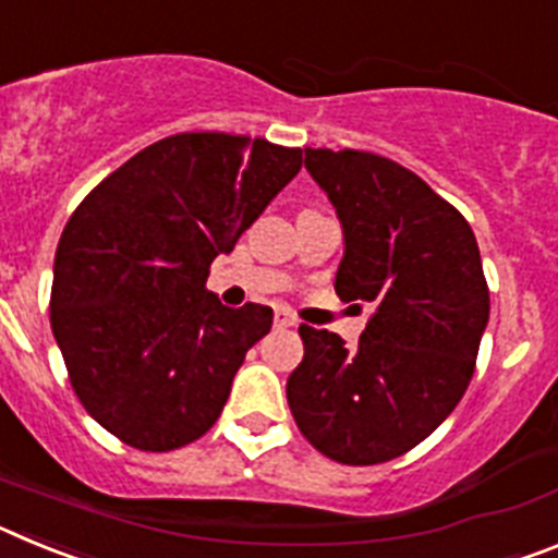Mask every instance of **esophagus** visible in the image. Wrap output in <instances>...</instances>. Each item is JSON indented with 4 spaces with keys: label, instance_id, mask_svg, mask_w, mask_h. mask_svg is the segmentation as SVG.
<instances>
[{
    "label": "esophagus",
    "instance_id": "esophagus-1",
    "mask_svg": "<svg viewBox=\"0 0 558 558\" xmlns=\"http://www.w3.org/2000/svg\"><path fill=\"white\" fill-rule=\"evenodd\" d=\"M274 322H276V327H295V318L288 313V310H276Z\"/></svg>",
    "mask_w": 558,
    "mask_h": 558
}]
</instances>
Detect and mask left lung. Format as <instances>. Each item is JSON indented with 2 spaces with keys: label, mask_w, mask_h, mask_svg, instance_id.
<instances>
[{
  "label": "left lung",
  "mask_w": 558,
  "mask_h": 558,
  "mask_svg": "<svg viewBox=\"0 0 558 558\" xmlns=\"http://www.w3.org/2000/svg\"><path fill=\"white\" fill-rule=\"evenodd\" d=\"M304 167L343 229L335 290L374 313L352 349L299 327L290 413L332 461H391L425 441L470 386L489 324L481 251L461 211L397 161L304 147Z\"/></svg>",
  "instance_id": "left-lung-1"
}]
</instances>
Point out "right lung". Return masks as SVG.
I'll return each instance as SVG.
<instances>
[{
	"label": "right lung",
	"mask_w": 558,
	"mask_h": 558,
	"mask_svg": "<svg viewBox=\"0 0 558 558\" xmlns=\"http://www.w3.org/2000/svg\"><path fill=\"white\" fill-rule=\"evenodd\" d=\"M299 170V147L175 133L113 170L69 218L49 322L77 399L125 445L167 452L218 422L274 310L220 304L206 290L209 265Z\"/></svg>",
	"instance_id": "obj_1"
}]
</instances>
